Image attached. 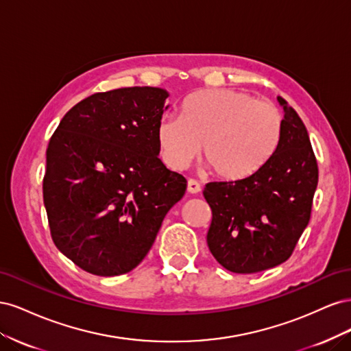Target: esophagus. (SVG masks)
Instances as JSON below:
<instances>
[{
    "label": "esophagus",
    "instance_id": "esophagus-1",
    "mask_svg": "<svg viewBox=\"0 0 351 351\" xmlns=\"http://www.w3.org/2000/svg\"><path fill=\"white\" fill-rule=\"evenodd\" d=\"M200 190H202L200 183H197L196 180H193V178H190L187 182V192L192 193V195H196V193L200 192Z\"/></svg>",
    "mask_w": 351,
    "mask_h": 351
}]
</instances>
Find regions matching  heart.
Listing matches in <instances>:
<instances>
[{
  "mask_svg": "<svg viewBox=\"0 0 351 351\" xmlns=\"http://www.w3.org/2000/svg\"><path fill=\"white\" fill-rule=\"evenodd\" d=\"M281 136L280 111L234 89L190 95L182 117L167 114L156 125L158 146L168 167L183 169L202 147L208 167L226 182L256 174L277 151Z\"/></svg>",
  "mask_w": 351,
  "mask_h": 351,
  "instance_id": "1",
  "label": "heart"
}]
</instances>
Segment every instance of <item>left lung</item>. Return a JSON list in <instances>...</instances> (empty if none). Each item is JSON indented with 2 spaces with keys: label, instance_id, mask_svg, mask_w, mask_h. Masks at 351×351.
Segmentation results:
<instances>
[{
  "label": "left lung",
  "instance_id": "8db88e82",
  "mask_svg": "<svg viewBox=\"0 0 351 351\" xmlns=\"http://www.w3.org/2000/svg\"><path fill=\"white\" fill-rule=\"evenodd\" d=\"M277 151L259 171L239 182L206 184L212 209L206 243L214 258L236 274L278 267L291 256L309 224L317 164L309 133L289 102Z\"/></svg>",
  "mask_w": 351,
  "mask_h": 351
}]
</instances>
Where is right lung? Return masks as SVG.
<instances>
[{
    "instance_id": "obj_1",
    "label": "right lung",
    "mask_w": 351,
    "mask_h": 351,
    "mask_svg": "<svg viewBox=\"0 0 351 351\" xmlns=\"http://www.w3.org/2000/svg\"><path fill=\"white\" fill-rule=\"evenodd\" d=\"M161 88L95 93L62 117L47 149L44 204L58 250L99 277L130 272L151 250L186 178L159 159Z\"/></svg>"
}]
</instances>
